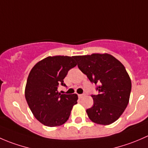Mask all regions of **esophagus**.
I'll return each mask as SVG.
<instances>
[{"mask_svg": "<svg viewBox=\"0 0 148 148\" xmlns=\"http://www.w3.org/2000/svg\"><path fill=\"white\" fill-rule=\"evenodd\" d=\"M84 96H85L84 94H80V95H78L79 98H83Z\"/></svg>", "mask_w": 148, "mask_h": 148, "instance_id": "obj_1", "label": "esophagus"}]
</instances>
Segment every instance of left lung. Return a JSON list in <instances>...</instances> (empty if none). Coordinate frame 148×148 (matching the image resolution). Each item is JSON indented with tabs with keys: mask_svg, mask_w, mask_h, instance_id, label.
Here are the masks:
<instances>
[{
	"mask_svg": "<svg viewBox=\"0 0 148 148\" xmlns=\"http://www.w3.org/2000/svg\"><path fill=\"white\" fill-rule=\"evenodd\" d=\"M74 59L91 82L99 84V94L92 95L93 106L86 110L89 118L99 125L114 122L126 109L132 88L124 65L107 53L75 56Z\"/></svg>",
	"mask_w": 148,
	"mask_h": 148,
	"instance_id": "obj_1",
	"label": "left lung"
}]
</instances>
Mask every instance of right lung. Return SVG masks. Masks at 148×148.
<instances>
[{"label": "right lung", "mask_w": 148, "mask_h": 148, "mask_svg": "<svg viewBox=\"0 0 148 148\" xmlns=\"http://www.w3.org/2000/svg\"><path fill=\"white\" fill-rule=\"evenodd\" d=\"M76 66L74 56H48L30 71L25 97L34 116L43 125L51 127L62 125L77 104V95H62L57 90L59 84L66 86L64 79Z\"/></svg>", "instance_id": "add662e5"}]
</instances>
